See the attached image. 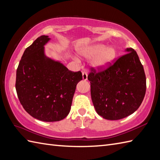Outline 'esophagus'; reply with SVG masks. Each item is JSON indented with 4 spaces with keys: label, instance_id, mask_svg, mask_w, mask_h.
<instances>
[{
    "label": "esophagus",
    "instance_id": "34e87169",
    "mask_svg": "<svg viewBox=\"0 0 160 160\" xmlns=\"http://www.w3.org/2000/svg\"><path fill=\"white\" fill-rule=\"evenodd\" d=\"M82 78L84 80H87V73L85 71H83L82 72Z\"/></svg>",
    "mask_w": 160,
    "mask_h": 160
}]
</instances>
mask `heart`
Wrapping results in <instances>:
<instances>
[{
  "mask_svg": "<svg viewBox=\"0 0 160 160\" xmlns=\"http://www.w3.org/2000/svg\"><path fill=\"white\" fill-rule=\"evenodd\" d=\"M81 55L91 58L97 56L93 61V65L97 68H103L106 67L115 57V50L101 44H97L87 47L81 51Z\"/></svg>",
  "mask_w": 160,
  "mask_h": 160,
  "instance_id": "heart-1",
  "label": "heart"
}]
</instances>
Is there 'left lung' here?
Here are the masks:
<instances>
[{
	"label": "left lung",
	"instance_id": "obj_1",
	"mask_svg": "<svg viewBox=\"0 0 160 160\" xmlns=\"http://www.w3.org/2000/svg\"><path fill=\"white\" fill-rule=\"evenodd\" d=\"M127 52L105 67H91L88 74L95 109L107 120H120L133 113L145 96L143 65L133 49Z\"/></svg>",
	"mask_w": 160,
	"mask_h": 160
}]
</instances>
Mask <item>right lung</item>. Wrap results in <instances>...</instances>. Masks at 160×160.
Returning <instances> with one entry per match:
<instances>
[{
  "instance_id": "obj_1",
  "label": "right lung",
  "mask_w": 160,
  "mask_h": 160,
  "mask_svg": "<svg viewBox=\"0 0 160 160\" xmlns=\"http://www.w3.org/2000/svg\"><path fill=\"white\" fill-rule=\"evenodd\" d=\"M49 38L40 36L27 48L16 70V89L20 104L37 120L56 122L69 114L80 71H72L44 54Z\"/></svg>"
}]
</instances>
